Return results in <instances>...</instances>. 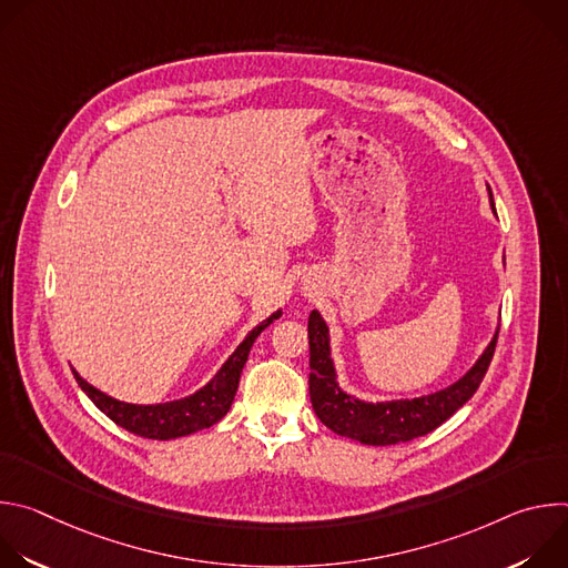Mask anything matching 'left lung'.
I'll list each match as a JSON object with an SVG mask.
<instances>
[{
	"label": "left lung",
	"mask_w": 568,
	"mask_h": 568,
	"mask_svg": "<svg viewBox=\"0 0 568 568\" xmlns=\"http://www.w3.org/2000/svg\"><path fill=\"white\" fill-rule=\"evenodd\" d=\"M490 202L495 209L493 191ZM307 337L310 399L318 420L335 434L359 440L364 445H397L434 432L476 393L493 362L499 333L495 335L490 346L485 348L480 359L456 384L432 395L379 404L355 399L339 388L331 359L326 321L321 318L316 310H312L307 318Z\"/></svg>",
	"instance_id": "obj_1"
}]
</instances>
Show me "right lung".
<instances>
[{"label":"right lung","mask_w":568,"mask_h":568,"mask_svg":"<svg viewBox=\"0 0 568 568\" xmlns=\"http://www.w3.org/2000/svg\"><path fill=\"white\" fill-rule=\"evenodd\" d=\"M278 316L281 312H274L267 321L261 323V326H256L204 388L178 402L139 407V404H125L97 390L78 373H73V377L78 386L90 395V399L97 404V407L125 432L141 438H152V440H171V438L189 436L215 425L226 416L233 395L237 390L242 366H245L256 337Z\"/></svg>","instance_id":"obj_1"}]
</instances>
